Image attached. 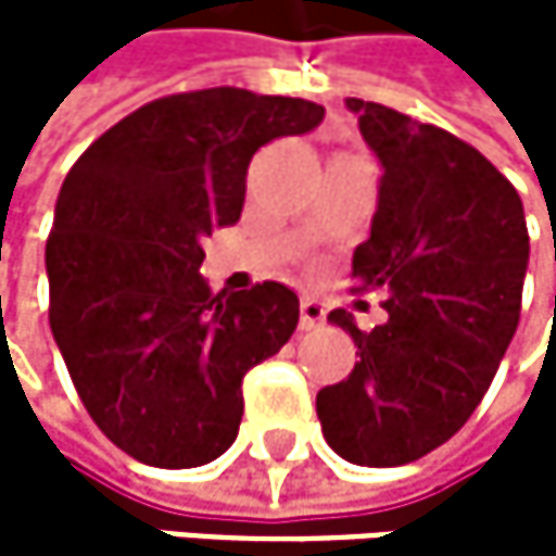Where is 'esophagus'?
<instances>
[{
    "mask_svg": "<svg viewBox=\"0 0 556 556\" xmlns=\"http://www.w3.org/2000/svg\"><path fill=\"white\" fill-rule=\"evenodd\" d=\"M324 316H327V309H324V303H319V300H313V296L300 300V327L303 330L319 327V324H324Z\"/></svg>",
    "mask_w": 556,
    "mask_h": 556,
    "instance_id": "34e87169",
    "label": "esophagus"
}]
</instances>
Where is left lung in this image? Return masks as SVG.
<instances>
[{
    "label": "left lung",
    "instance_id": "1",
    "mask_svg": "<svg viewBox=\"0 0 556 556\" xmlns=\"http://www.w3.org/2000/svg\"><path fill=\"white\" fill-rule=\"evenodd\" d=\"M346 105L383 166L353 290H383L387 319L363 333L346 309L330 313L359 363L316 393V417L343 460L400 467L483 400L520 319L530 237L517 189L470 142L380 102Z\"/></svg>",
    "mask_w": 556,
    "mask_h": 556
}]
</instances>
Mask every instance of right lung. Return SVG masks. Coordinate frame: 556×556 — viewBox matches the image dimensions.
<instances>
[{
    "label": "right lung",
    "instance_id": "obj_1",
    "mask_svg": "<svg viewBox=\"0 0 556 556\" xmlns=\"http://www.w3.org/2000/svg\"><path fill=\"white\" fill-rule=\"evenodd\" d=\"M324 105L237 86L176 92L105 129L70 169L46 240L49 327L83 407L119 451L186 470L237 440L243 377L300 319L283 283L213 293L203 237L243 213L260 146Z\"/></svg>",
    "mask_w": 556,
    "mask_h": 556
}]
</instances>
